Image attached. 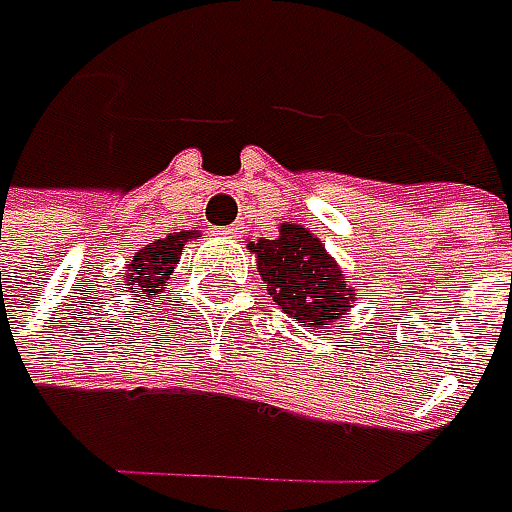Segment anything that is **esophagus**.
<instances>
[{
  "instance_id": "obj_1",
  "label": "esophagus",
  "mask_w": 512,
  "mask_h": 512,
  "mask_svg": "<svg viewBox=\"0 0 512 512\" xmlns=\"http://www.w3.org/2000/svg\"><path fill=\"white\" fill-rule=\"evenodd\" d=\"M239 233H242V227L239 225H227V227H219V230H216V236H225V239H236Z\"/></svg>"
}]
</instances>
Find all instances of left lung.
Masks as SVG:
<instances>
[{"label":"left lung","instance_id":"obj_1","mask_svg":"<svg viewBox=\"0 0 512 512\" xmlns=\"http://www.w3.org/2000/svg\"><path fill=\"white\" fill-rule=\"evenodd\" d=\"M247 250L256 256L267 293L293 322L313 333L347 322V310L356 305V290L347 285L339 262L310 227L282 222L279 236L247 242Z\"/></svg>","mask_w":512,"mask_h":512}]
</instances>
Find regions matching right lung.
I'll return each instance as SVG.
<instances>
[{"instance_id": "obj_1", "label": "right lung", "mask_w": 512, "mask_h": 512, "mask_svg": "<svg viewBox=\"0 0 512 512\" xmlns=\"http://www.w3.org/2000/svg\"><path fill=\"white\" fill-rule=\"evenodd\" d=\"M199 236H202L199 230H182V233H170L165 239H156L142 250H136L130 265L125 267L122 290L128 296H139V299H156L159 293H165V285L182 259V250L187 242H193Z\"/></svg>"}]
</instances>
